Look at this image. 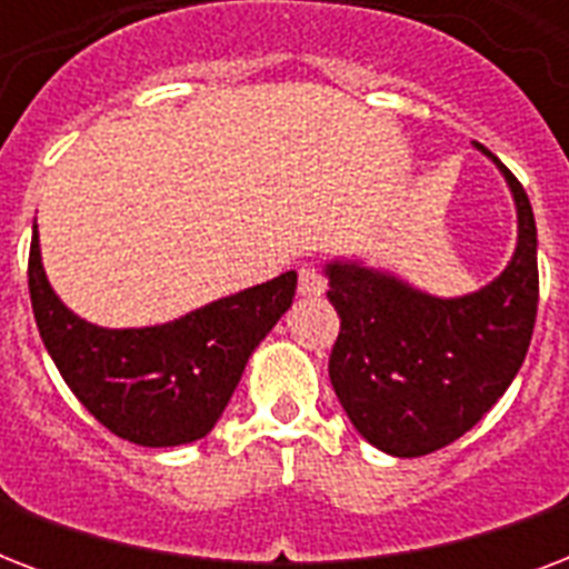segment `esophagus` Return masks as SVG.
Wrapping results in <instances>:
<instances>
[{"mask_svg": "<svg viewBox=\"0 0 569 569\" xmlns=\"http://www.w3.org/2000/svg\"><path fill=\"white\" fill-rule=\"evenodd\" d=\"M298 292L301 295H321L325 292V277H321L319 268L312 266H303L301 271H298Z\"/></svg>", "mask_w": 569, "mask_h": 569, "instance_id": "34e87169", "label": "esophagus"}]
</instances>
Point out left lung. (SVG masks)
I'll return each instance as SVG.
<instances>
[{"instance_id":"1","label":"left lung","mask_w":569,"mask_h":569,"mask_svg":"<svg viewBox=\"0 0 569 569\" xmlns=\"http://www.w3.org/2000/svg\"><path fill=\"white\" fill-rule=\"evenodd\" d=\"M517 206V248L478 292L437 298L360 259H330L339 312L330 383L363 440L392 458L449 446L505 396L538 316V227L529 194L485 144Z\"/></svg>"}]
</instances>
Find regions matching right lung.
<instances>
[{
    "label": "right lung",
    "mask_w": 569,
    "mask_h": 569,
    "mask_svg": "<svg viewBox=\"0 0 569 569\" xmlns=\"http://www.w3.org/2000/svg\"><path fill=\"white\" fill-rule=\"evenodd\" d=\"M298 274L227 295L153 328H100L49 286L34 223L29 295L40 339L88 413L120 440L168 449L203 440L250 355L292 307Z\"/></svg>",
    "instance_id": "right-lung-1"
}]
</instances>
